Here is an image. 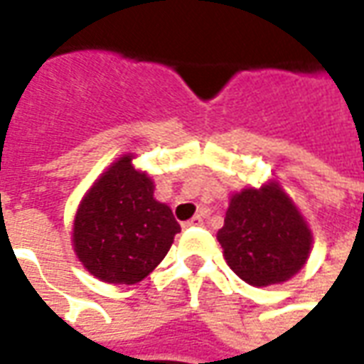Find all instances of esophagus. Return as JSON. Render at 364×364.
<instances>
[{"label":"esophagus","mask_w":364,"mask_h":364,"mask_svg":"<svg viewBox=\"0 0 364 364\" xmlns=\"http://www.w3.org/2000/svg\"><path fill=\"white\" fill-rule=\"evenodd\" d=\"M203 216H193V218H191L189 222H185V224H183V226H185V228H189V226H203Z\"/></svg>","instance_id":"1"}]
</instances>
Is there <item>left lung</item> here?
Here are the masks:
<instances>
[{
    "mask_svg": "<svg viewBox=\"0 0 364 364\" xmlns=\"http://www.w3.org/2000/svg\"><path fill=\"white\" fill-rule=\"evenodd\" d=\"M216 237L230 269L252 287L289 281L312 247L308 224L274 181L232 195Z\"/></svg>",
    "mask_w": 364,
    "mask_h": 364,
    "instance_id": "left-lung-1",
    "label": "left lung"
}]
</instances>
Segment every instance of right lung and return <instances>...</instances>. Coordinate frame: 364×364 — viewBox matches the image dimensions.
<instances>
[{"label": "right lung", "instance_id": "add662e5", "mask_svg": "<svg viewBox=\"0 0 364 364\" xmlns=\"http://www.w3.org/2000/svg\"><path fill=\"white\" fill-rule=\"evenodd\" d=\"M179 222L154 198V183L122 156L83 197L74 220V250L99 281L134 284L158 267Z\"/></svg>", "mask_w": 364, "mask_h": 364}]
</instances>
